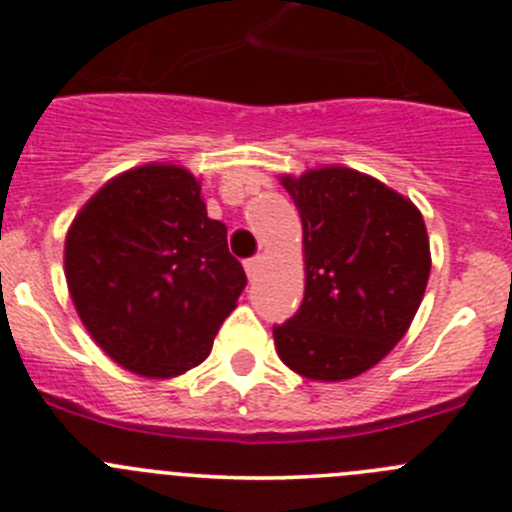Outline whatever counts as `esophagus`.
Returning <instances> with one entry per match:
<instances>
[{
  "instance_id": "esophagus-1",
  "label": "esophagus",
  "mask_w": 512,
  "mask_h": 512,
  "mask_svg": "<svg viewBox=\"0 0 512 512\" xmlns=\"http://www.w3.org/2000/svg\"><path fill=\"white\" fill-rule=\"evenodd\" d=\"M260 265H262V260H260V257H250V260L245 262L247 278H250V280H255V278H257V272H260Z\"/></svg>"
}]
</instances>
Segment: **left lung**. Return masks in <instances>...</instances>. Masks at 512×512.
Instances as JSON below:
<instances>
[{
	"instance_id": "left-lung-1",
	"label": "left lung",
	"mask_w": 512,
	"mask_h": 512,
	"mask_svg": "<svg viewBox=\"0 0 512 512\" xmlns=\"http://www.w3.org/2000/svg\"><path fill=\"white\" fill-rule=\"evenodd\" d=\"M280 181L303 222L305 298L272 326L278 356L305 379H353L404 338L422 303L432 267L422 212L343 166Z\"/></svg>"
}]
</instances>
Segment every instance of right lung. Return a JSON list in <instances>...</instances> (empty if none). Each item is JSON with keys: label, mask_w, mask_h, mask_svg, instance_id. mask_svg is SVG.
<instances>
[{"label": "right lung", "mask_w": 512, "mask_h": 512, "mask_svg": "<svg viewBox=\"0 0 512 512\" xmlns=\"http://www.w3.org/2000/svg\"><path fill=\"white\" fill-rule=\"evenodd\" d=\"M65 278L80 321L133 374L171 379L209 356L247 275L202 186L174 164L111 179L73 219Z\"/></svg>", "instance_id": "add662e5"}]
</instances>
